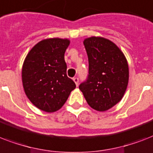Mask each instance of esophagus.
<instances>
[{
  "label": "esophagus",
  "instance_id": "34e87169",
  "mask_svg": "<svg viewBox=\"0 0 153 153\" xmlns=\"http://www.w3.org/2000/svg\"><path fill=\"white\" fill-rule=\"evenodd\" d=\"M73 80H74V83H75V85H76L77 86H79V79H78V78H76V77H75V78H74V79H73Z\"/></svg>",
  "mask_w": 153,
  "mask_h": 153
}]
</instances>
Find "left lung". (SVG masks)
Listing matches in <instances>:
<instances>
[{"label": "left lung", "mask_w": 153, "mask_h": 153, "mask_svg": "<svg viewBox=\"0 0 153 153\" xmlns=\"http://www.w3.org/2000/svg\"><path fill=\"white\" fill-rule=\"evenodd\" d=\"M89 75L79 86L85 99L97 111H106L122 99L128 83L126 56L114 42L101 36L84 39Z\"/></svg>", "instance_id": "8db88e82"}]
</instances>
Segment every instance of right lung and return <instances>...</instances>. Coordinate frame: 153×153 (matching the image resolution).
Masks as SVG:
<instances>
[{
  "mask_svg": "<svg viewBox=\"0 0 153 153\" xmlns=\"http://www.w3.org/2000/svg\"><path fill=\"white\" fill-rule=\"evenodd\" d=\"M70 39L48 38L37 43L22 66V83L30 102L47 113L59 110L76 86L67 75L65 51Z\"/></svg>",
  "mask_w": 153,
  "mask_h": 153,
  "instance_id": "obj_1",
  "label": "right lung"
}]
</instances>
